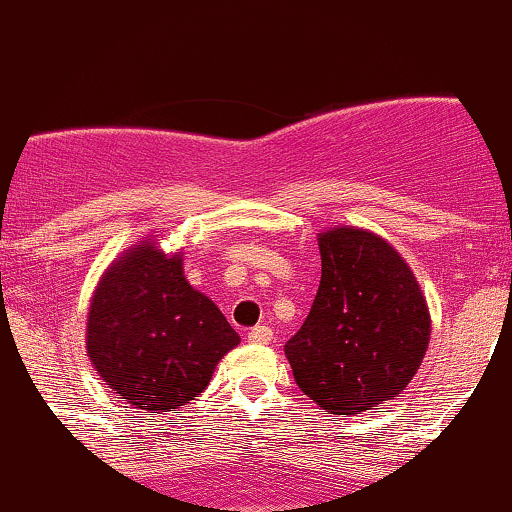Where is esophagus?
I'll list each match as a JSON object with an SVG mask.
<instances>
[{
  "mask_svg": "<svg viewBox=\"0 0 512 512\" xmlns=\"http://www.w3.org/2000/svg\"><path fill=\"white\" fill-rule=\"evenodd\" d=\"M272 330H269V327H264V325H257V327H252V330L248 332V342H252V344H269L272 342Z\"/></svg>",
  "mask_w": 512,
  "mask_h": 512,
  "instance_id": "esophagus-1",
  "label": "esophagus"
}]
</instances>
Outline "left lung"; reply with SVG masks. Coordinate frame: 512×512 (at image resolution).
Wrapping results in <instances>:
<instances>
[{"mask_svg":"<svg viewBox=\"0 0 512 512\" xmlns=\"http://www.w3.org/2000/svg\"><path fill=\"white\" fill-rule=\"evenodd\" d=\"M317 243L320 289L284 351L315 404L358 414L409 385L428 349L431 317L407 262L383 238L334 228Z\"/></svg>","mask_w":512,"mask_h":512,"instance_id":"obj_1","label":"left lung"}]
</instances>
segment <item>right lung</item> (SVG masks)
Returning <instances> with one entry per match:
<instances>
[{
    "mask_svg": "<svg viewBox=\"0 0 512 512\" xmlns=\"http://www.w3.org/2000/svg\"><path fill=\"white\" fill-rule=\"evenodd\" d=\"M238 332L187 284L182 257L137 245L103 274L88 310L86 351L101 378L149 414L190 404Z\"/></svg>",
    "mask_w": 512,
    "mask_h": 512,
    "instance_id": "obj_1",
    "label": "right lung"
}]
</instances>
